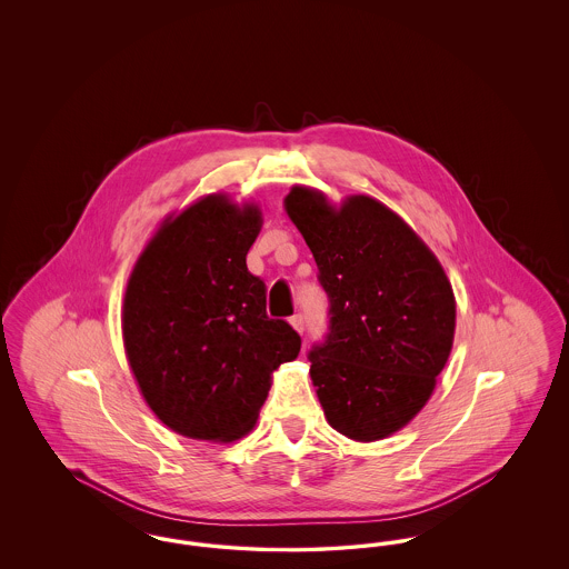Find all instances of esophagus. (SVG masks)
<instances>
[{"label": "esophagus", "instance_id": "obj_1", "mask_svg": "<svg viewBox=\"0 0 569 569\" xmlns=\"http://www.w3.org/2000/svg\"><path fill=\"white\" fill-rule=\"evenodd\" d=\"M290 325L295 326L298 332H302V330H305V318H302L300 313H295V316L290 318Z\"/></svg>", "mask_w": 569, "mask_h": 569}]
</instances>
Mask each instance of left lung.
<instances>
[{"mask_svg": "<svg viewBox=\"0 0 569 569\" xmlns=\"http://www.w3.org/2000/svg\"><path fill=\"white\" fill-rule=\"evenodd\" d=\"M286 211L309 244L328 297V330L307 353L335 431L373 441L429 401L455 339L457 307L431 249L369 196L339 211L295 188Z\"/></svg>", "mask_w": 569, "mask_h": 569, "instance_id": "left-lung-1", "label": "left lung"}]
</instances>
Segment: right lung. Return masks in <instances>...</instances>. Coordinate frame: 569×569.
Wrapping results in <instances>:
<instances>
[{"label":"right lung","instance_id":"right-lung-1","mask_svg":"<svg viewBox=\"0 0 569 569\" xmlns=\"http://www.w3.org/2000/svg\"><path fill=\"white\" fill-rule=\"evenodd\" d=\"M260 223L256 207L207 196L163 223L128 281V360L177 433L232 441L251 431L272 371L300 352L297 330L267 313V283L247 271Z\"/></svg>","mask_w":569,"mask_h":569}]
</instances>
